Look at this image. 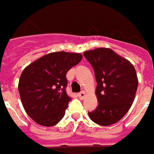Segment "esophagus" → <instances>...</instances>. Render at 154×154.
<instances>
[{
    "mask_svg": "<svg viewBox=\"0 0 154 154\" xmlns=\"http://www.w3.org/2000/svg\"><path fill=\"white\" fill-rule=\"evenodd\" d=\"M85 96H86V93L84 92V91H82V92H81V93L78 94V97L80 98V99H84L85 98Z\"/></svg>",
    "mask_w": 154,
    "mask_h": 154,
    "instance_id": "obj_1",
    "label": "esophagus"
}]
</instances>
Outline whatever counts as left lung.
Segmentation results:
<instances>
[{
    "label": "left lung",
    "mask_w": 154,
    "mask_h": 154,
    "mask_svg": "<svg viewBox=\"0 0 154 154\" xmlns=\"http://www.w3.org/2000/svg\"><path fill=\"white\" fill-rule=\"evenodd\" d=\"M83 54L94 68L99 103L88 116L102 126L116 124L133 103L138 83L136 70L128 60L109 48H96Z\"/></svg>",
    "instance_id": "1"
}]
</instances>
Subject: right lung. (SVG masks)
<instances>
[{"label": "right lung", "instance_id": "obj_1", "mask_svg": "<svg viewBox=\"0 0 154 154\" xmlns=\"http://www.w3.org/2000/svg\"><path fill=\"white\" fill-rule=\"evenodd\" d=\"M82 59L81 53L56 51L29 64L22 72L18 90L29 116L43 126H53L64 117L68 103L66 72Z\"/></svg>", "mask_w": 154, "mask_h": 154}]
</instances>
